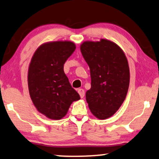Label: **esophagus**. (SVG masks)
<instances>
[{
    "mask_svg": "<svg viewBox=\"0 0 159 159\" xmlns=\"http://www.w3.org/2000/svg\"><path fill=\"white\" fill-rule=\"evenodd\" d=\"M78 93H79L80 95V98H83L84 96V90H83V89H79L78 90Z\"/></svg>",
    "mask_w": 159,
    "mask_h": 159,
    "instance_id": "1",
    "label": "esophagus"
}]
</instances>
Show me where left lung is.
Instances as JSON below:
<instances>
[{
    "label": "left lung",
    "mask_w": 159,
    "mask_h": 159,
    "mask_svg": "<svg viewBox=\"0 0 159 159\" xmlns=\"http://www.w3.org/2000/svg\"><path fill=\"white\" fill-rule=\"evenodd\" d=\"M82 56L90 67L91 88L86 92L90 111L99 119L112 116L125 101L129 85V68L125 53L112 41H84Z\"/></svg>",
    "instance_id": "1"
}]
</instances>
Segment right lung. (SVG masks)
Wrapping results in <instances>:
<instances>
[{"label": "right lung", "instance_id": "obj_1", "mask_svg": "<svg viewBox=\"0 0 159 159\" xmlns=\"http://www.w3.org/2000/svg\"><path fill=\"white\" fill-rule=\"evenodd\" d=\"M71 41H53L38 48L28 69V88L37 110L51 119L66 116L71 104L80 99L64 71V64L75 51Z\"/></svg>", "mask_w": 159, "mask_h": 159}]
</instances>
